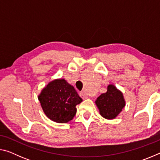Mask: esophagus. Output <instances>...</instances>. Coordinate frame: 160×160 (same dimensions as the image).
Wrapping results in <instances>:
<instances>
[{
    "mask_svg": "<svg viewBox=\"0 0 160 160\" xmlns=\"http://www.w3.org/2000/svg\"><path fill=\"white\" fill-rule=\"evenodd\" d=\"M80 96L81 98L83 99H85L88 98V96H87L86 94L85 93H83V92H80Z\"/></svg>",
    "mask_w": 160,
    "mask_h": 160,
    "instance_id": "1",
    "label": "esophagus"
}]
</instances>
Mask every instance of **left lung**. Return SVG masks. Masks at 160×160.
I'll use <instances>...</instances> for the list:
<instances>
[{
	"instance_id": "8db88e82",
	"label": "left lung",
	"mask_w": 160,
	"mask_h": 160,
	"mask_svg": "<svg viewBox=\"0 0 160 160\" xmlns=\"http://www.w3.org/2000/svg\"><path fill=\"white\" fill-rule=\"evenodd\" d=\"M100 115L107 119H113L125 107L123 94L114 85L107 87V92L100 95L95 101Z\"/></svg>"
}]
</instances>
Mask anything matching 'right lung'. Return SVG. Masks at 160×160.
Listing matches in <instances>:
<instances>
[{
    "label": "right lung",
    "mask_w": 160,
    "mask_h": 160,
    "mask_svg": "<svg viewBox=\"0 0 160 160\" xmlns=\"http://www.w3.org/2000/svg\"><path fill=\"white\" fill-rule=\"evenodd\" d=\"M39 99L46 116L57 123H67L75 115L76 105L82 101L76 90L64 79L51 81L43 89Z\"/></svg>",
    "instance_id": "add662e5"
}]
</instances>
